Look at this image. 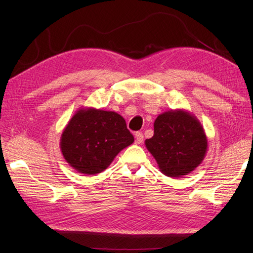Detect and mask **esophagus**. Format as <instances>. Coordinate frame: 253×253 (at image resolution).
<instances>
[{
  "instance_id": "obj_1",
  "label": "esophagus",
  "mask_w": 253,
  "mask_h": 253,
  "mask_svg": "<svg viewBox=\"0 0 253 253\" xmlns=\"http://www.w3.org/2000/svg\"><path fill=\"white\" fill-rule=\"evenodd\" d=\"M135 138H136V142H137L138 144L142 143V141H143V135H142V133H141L140 131H137V132L135 133Z\"/></svg>"
}]
</instances>
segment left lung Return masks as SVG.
I'll return each mask as SVG.
<instances>
[{"label":"left lung","instance_id":"8db88e82","mask_svg":"<svg viewBox=\"0 0 253 253\" xmlns=\"http://www.w3.org/2000/svg\"><path fill=\"white\" fill-rule=\"evenodd\" d=\"M146 147L160 170L179 178L195 170L206 158L208 139L198 118L185 110H170L154 121V135Z\"/></svg>","mask_w":253,"mask_h":253}]
</instances>
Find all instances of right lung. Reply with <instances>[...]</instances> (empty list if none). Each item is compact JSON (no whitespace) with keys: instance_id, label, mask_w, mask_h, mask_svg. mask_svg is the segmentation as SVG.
<instances>
[{"instance_id":"add662e5","label":"right lung","mask_w":253,"mask_h":253,"mask_svg":"<svg viewBox=\"0 0 253 253\" xmlns=\"http://www.w3.org/2000/svg\"><path fill=\"white\" fill-rule=\"evenodd\" d=\"M132 142L125 120L116 112L80 107L64 128L60 147L64 159L78 173L96 175Z\"/></svg>"}]
</instances>
